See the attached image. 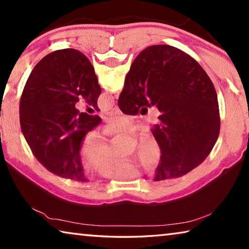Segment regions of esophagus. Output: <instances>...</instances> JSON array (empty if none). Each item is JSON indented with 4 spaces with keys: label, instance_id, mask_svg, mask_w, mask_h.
Here are the masks:
<instances>
[{
    "label": "esophagus",
    "instance_id": "obj_1",
    "mask_svg": "<svg viewBox=\"0 0 249 249\" xmlns=\"http://www.w3.org/2000/svg\"><path fill=\"white\" fill-rule=\"evenodd\" d=\"M111 113H114V114H121V109L119 108L117 105H115V107L111 109Z\"/></svg>",
    "mask_w": 249,
    "mask_h": 249
}]
</instances>
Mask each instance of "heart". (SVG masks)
<instances>
[{
    "label": "heart",
    "mask_w": 249,
    "mask_h": 249,
    "mask_svg": "<svg viewBox=\"0 0 249 249\" xmlns=\"http://www.w3.org/2000/svg\"><path fill=\"white\" fill-rule=\"evenodd\" d=\"M136 127L129 117L119 116L111 121L103 129L107 137L134 134ZM82 161L93 167L95 174L107 179H125L137 175V167L132 159L116 158L112 156L111 147L96 137L87 138L80 150ZM137 159L147 169H155L161 158V150L157 141L151 136L142 137L137 145Z\"/></svg>",
    "instance_id": "b5f03b06"
}]
</instances>
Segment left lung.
Returning a JSON list of instances; mask_svg holds the SVG:
<instances>
[{"label":"left lung","mask_w":249,"mask_h":249,"mask_svg":"<svg viewBox=\"0 0 249 249\" xmlns=\"http://www.w3.org/2000/svg\"><path fill=\"white\" fill-rule=\"evenodd\" d=\"M101 87L93 66L75 49L56 50L35 66L19 102L24 137L45 168L62 178L87 182L80 150L84 137L101 123L80 113V99L96 111Z\"/></svg>","instance_id":"obj_1"}]
</instances>
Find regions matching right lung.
I'll use <instances>...</instances> for the list:
<instances>
[{
  "label": "right lung",
  "mask_w": 249,
  "mask_h": 249,
  "mask_svg": "<svg viewBox=\"0 0 249 249\" xmlns=\"http://www.w3.org/2000/svg\"><path fill=\"white\" fill-rule=\"evenodd\" d=\"M156 105L153 129L161 150L155 180L183 176L208 157L220 133L216 91L192 57L169 45H154L138 54L125 78L119 107L135 115Z\"/></svg>",
  "instance_id": "right-lung-1"
}]
</instances>
